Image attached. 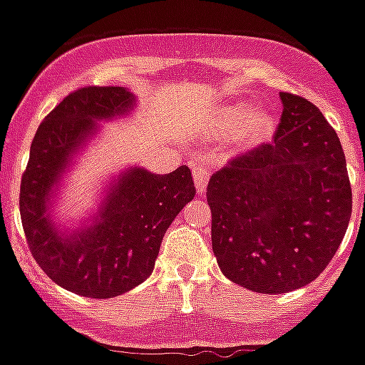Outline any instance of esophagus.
Segmentation results:
<instances>
[{
  "mask_svg": "<svg viewBox=\"0 0 365 365\" xmlns=\"http://www.w3.org/2000/svg\"><path fill=\"white\" fill-rule=\"evenodd\" d=\"M191 170H193L195 187H197V191L202 195L205 193L206 185H208V180H210V172H212L210 163L200 157V159H197L191 163Z\"/></svg>",
  "mask_w": 365,
  "mask_h": 365,
  "instance_id": "34e87169",
  "label": "esophagus"
}]
</instances>
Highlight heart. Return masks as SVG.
<instances>
[{
  "label": "heart",
  "mask_w": 365,
  "mask_h": 365,
  "mask_svg": "<svg viewBox=\"0 0 365 365\" xmlns=\"http://www.w3.org/2000/svg\"><path fill=\"white\" fill-rule=\"evenodd\" d=\"M223 125L231 130L240 128V134L248 142H261L271 136L274 130V117L265 108L246 110L242 106H231L223 113Z\"/></svg>",
  "instance_id": "1"
}]
</instances>
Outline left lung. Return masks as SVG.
Segmentation results:
<instances>
[{"instance_id": "8db88e82", "label": "left lung", "mask_w": 365, "mask_h": 365, "mask_svg": "<svg viewBox=\"0 0 365 365\" xmlns=\"http://www.w3.org/2000/svg\"><path fill=\"white\" fill-rule=\"evenodd\" d=\"M274 138L212 174V250L229 280L288 294L328 267L352 214L337 132L303 96L280 93Z\"/></svg>"}]
</instances>
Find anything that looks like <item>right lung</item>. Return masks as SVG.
Wrapping results in <instances>:
<instances>
[{
  "label": "right lung",
  "instance_id": "add662e5",
  "mask_svg": "<svg viewBox=\"0 0 365 365\" xmlns=\"http://www.w3.org/2000/svg\"><path fill=\"white\" fill-rule=\"evenodd\" d=\"M132 104L134 96L123 87H81L68 94L37 128L20 182V217L34 259L53 282L83 297L108 299L142 284L168 225L195 197L187 166L165 176L134 166L110 189L94 225L64 235L48 222L51 189L96 128L94 119L121 115Z\"/></svg>",
  "mask_w": 365,
  "mask_h": 365
}]
</instances>
